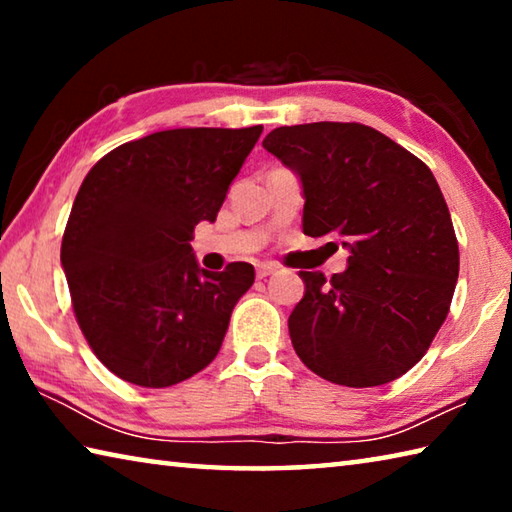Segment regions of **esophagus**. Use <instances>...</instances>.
<instances>
[{"mask_svg": "<svg viewBox=\"0 0 512 512\" xmlns=\"http://www.w3.org/2000/svg\"><path fill=\"white\" fill-rule=\"evenodd\" d=\"M273 273H277V266H275L273 262H262V264H257V277H259V280H264V277L273 275Z\"/></svg>", "mask_w": 512, "mask_h": 512, "instance_id": "esophagus-1", "label": "esophagus"}]
</instances>
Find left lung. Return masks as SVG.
Returning <instances> with one entry per match:
<instances>
[{"label": "left lung", "mask_w": 512, "mask_h": 512, "mask_svg": "<svg viewBox=\"0 0 512 512\" xmlns=\"http://www.w3.org/2000/svg\"><path fill=\"white\" fill-rule=\"evenodd\" d=\"M262 146L300 178L305 235H336L348 250V268L329 280L300 271L293 350L332 384L402 377L445 323L458 280L452 216L433 173L363 124L280 126Z\"/></svg>", "instance_id": "left-lung-1"}]
</instances>
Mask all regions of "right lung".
<instances>
[{
    "label": "right lung",
    "instance_id": "obj_1",
    "mask_svg": "<svg viewBox=\"0 0 512 512\" xmlns=\"http://www.w3.org/2000/svg\"><path fill=\"white\" fill-rule=\"evenodd\" d=\"M264 128H173L94 164L69 214L60 264L97 359L124 381L167 388L210 366L255 268L198 266L189 241L216 221Z\"/></svg>",
    "mask_w": 512,
    "mask_h": 512
}]
</instances>
